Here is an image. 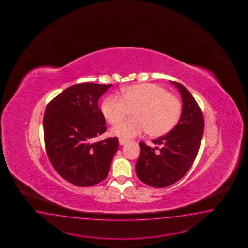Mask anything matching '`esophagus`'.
I'll return each instance as SVG.
<instances>
[{"mask_svg": "<svg viewBox=\"0 0 248 248\" xmlns=\"http://www.w3.org/2000/svg\"><path fill=\"white\" fill-rule=\"evenodd\" d=\"M127 141L125 140V139H122V138H120L119 139V143H120V145H124V144H126Z\"/></svg>", "mask_w": 248, "mask_h": 248, "instance_id": "esophagus-1", "label": "esophagus"}]
</instances>
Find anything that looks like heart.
Instances as JSON below:
<instances>
[{
	"mask_svg": "<svg viewBox=\"0 0 248 248\" xmlns=\"http://www.w3.org/2000/svg\"><path fill=\"white\" fill-rule=\"evenodd\" d=\"M128 119L112 129L113 136L130 139L146 132L152 136L167 134L180 119L181 103L165 88L154 83L132 85L123 89L122 97L108 96L104 99L101 111L110 124H117Z\"/></svg>",
	"mask_w": 248,
	"mask_h": 248,
	"instance_id": "heart-1",
	"label": "heart"
}]
</instances>
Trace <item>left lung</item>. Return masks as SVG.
Listing matches in <instances>:
<instances>
[{
	"label": "left lung",
	"mask_w": 248,
	"mask_h": 248,
	"mask_svg": "<svg viewBox=\"0 0 248 248\" xmlns=\"http://www.w3.org/2000/svg\"><path fill=\"white\" fill-rule=\"evenodd\" d=\"M178 88L182 98L180 122L169 134L153 140L155 148L140 142L141 154L136 162L137 177L153 187L174 184L189 170L199 151L204 131V118L194 97L181 83Z\"/></svg>",
	"instance_id": "obj_1"
}]
</instances>
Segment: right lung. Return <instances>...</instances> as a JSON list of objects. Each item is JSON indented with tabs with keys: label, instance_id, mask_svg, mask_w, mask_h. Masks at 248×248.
Listing matches in <instances>:
<instances>
[{
	"label": "right lung",
	"instance_id": "right-lung-1",
	"mask_svg": "<svg viewBox=\"0 0 248 248\" xmlns=\"http://www.w3.org/2000/svg\"><path fill=\"white\" fill-rule=\"evenodd\" d=\"M112 84L83 83L67 88L49 102L43 117L49 160L64 180L90 186L105 180L119 140L93 142L107 130L97 101Z\"/></svg>",
	"mask_w": 248,
	"mask_h": 248
}]
</instances>
